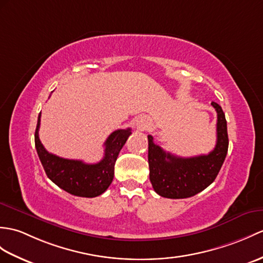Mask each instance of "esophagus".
Wrapping results in <instances>:
<instances>
[{"label": "esophagus", "mask_w": 263, "mask_h": 263, "mask_svg": "<svg viewBox=\"0 0 263 263\" xmlns=\"http://www.w3.org/2000/svg\"><path fill=\"white\" fill-rule=\"evenodd\" d=\"M150 125H151V124H150L149 120H148V119H145V118L139 119V120L137 121V123H136L137 129H138V130H141V131L146 130V129H149Z\"/></svg>", "instance_id": "34e87169"}]
</instances>
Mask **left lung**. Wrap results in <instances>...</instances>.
<instances>
[{
	"label": "left lung",
	"mask_w": 263,
	"mask_h": 263,
	"mask_svg": "<svg viewBox=\"0 0 263 263\" xmlns=\"http://www.w3.org/2000/svg\"><path fill=\"white\" fill-rule=\"evenodd\" d=\"M217 113L216 145L209 155L191 158L177 157L166 152L148 136V161L150 181L155 192L166 198H187L204 191L215 180L229 149L225 114L217 103L212 102Z\"/></svg>",
	"instance_id": "8db88e82"
}]
</instances>
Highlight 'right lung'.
Here are the masks:
<instances>
[{
  "instance_id": "obj_1",
  "label": "right lung",
  "mask_w": 263,
  "mask_h": 263,
  "mask_svg": "<svg viewBox=\"0 0 263 263\" xmlns=\"http://www.w3.org/2000/svg\"><path fill=\"white\" fill-rule=\"evenodd\" d=\"M41 112L34 133L35 149L48 178L65 192L79 197L100 196L111 185L114 166L121 149L123 148L131 129H119L106 139L103 159L97 163H85L82 160L60 158L48 152L39 139Z\"/></svg>"
}]
</instances>
